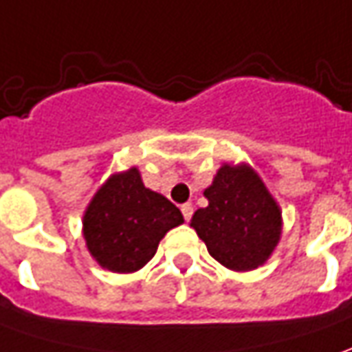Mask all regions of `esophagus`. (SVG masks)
<instances>
[{
    "instance_id": "1",
    "label": "esophagus",
    "mask_w": 352,
    "mask_h": 352,
    "mask_svg": "<svg viewBox=\"0 0 352 352\" xmlns=\"http://www.w3.org/2000/svg\"><path fill=\"white\" fill-rule=\"evenodd\" d=\"M181 212H183V217H185L186 221L192 217V212H195V208H192V204H183L181 206Z\"/></svg>"
}]
</instances>
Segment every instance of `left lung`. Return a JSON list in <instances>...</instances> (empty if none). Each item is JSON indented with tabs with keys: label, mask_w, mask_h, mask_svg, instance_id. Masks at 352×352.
Here are the masks:
<instances>
[{
	"label": "left lung",
	"mask_w": 352,
	"mask_h": 352,
	"mask_svg": "<svg viewBox=\"0 0 352 352\" xmlns=\"http://www.w3.org/2000/svg\"><path fill=\"white\" fill-rule=\"evenodd\" d=\"M206 208H198L190 227L208 252L233 272H252L276 250L283 217L262 177L248 164H223L204 190Z\"/></svg>",
	"instance_id": "obj_1"
}]
</instances>
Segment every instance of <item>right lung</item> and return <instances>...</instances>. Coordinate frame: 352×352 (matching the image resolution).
<instances>
[{
    "label": "right lung",
    "instance_id": "add662e5",
    "mask_svg": "<svg viewBox=\"0 0 352 352\" xmlns=\"http://www.w3.org/2000/svg\"><path fill=\"white\" fill-rule=\"evenodd\" d=\"M185 219L166 196L146 188L138 167L109 175L82 216V236L98 266L133 274L156 254L160 241Z\"/></svg>",
    "mask_w": 352,
    "mask_h": 352
}]
</instances>
